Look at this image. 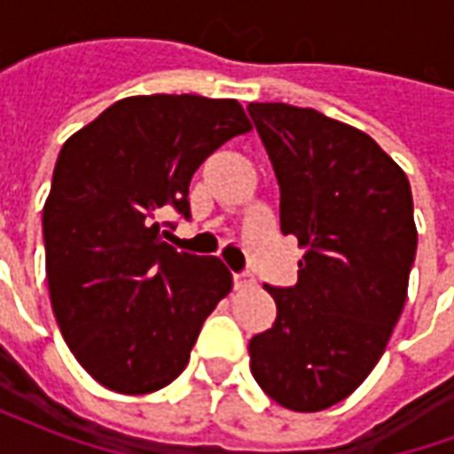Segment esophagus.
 <instances>
[{"label":"esophagus","mask_w":454,"mask_h":454,"mask_svg":"<svg viewBox=\"0 0 454 454\" xmlns=\"http://www.w3.org/2000/svg\"><path fill=\"white\" fill-rule=\"evenodd\" d=\"M233 285H236V289H247V286L255 285V277H253V272L243 270V272L233 275Z\"/></svg>","instance_id":"obj_1"}]
</instances>
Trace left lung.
<instances>
[{
    "label": "left lung",
    "mask_w": 454,
    "mask_h": 454,
    "mask_svg": "<svg viewBox=\"0 0 454 454\" xmlns=\"http://www.w3.org/2000/svg\"><path fill=\"white\" fill-rule=\"evenodd\" d=\"M279 182V223L306 247L294 286H270L277 318L250 338V372L301 413L333 406L374 370L399 321L416 257L403 169L348 123L289 104H250Z\"/></svg>",
    "instance_id": "8db88e82"
}]
</instances>
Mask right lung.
<instances>
[{
    "instance_id": "add662e5",
    "label": "right lung",
    "mask_w": 454,
    "mask_h": 454,
    "mask_svg": "<svg viewBox=\"0 0 454 454\" xmlns=\"http://www.w3.org/2000/svg\"><path fill=\"white\" fill-rule=\"evenodd\" d=\"M247 130L236 99L150 94L112 104L60 150L43 207L48 292L67 348L106 389L150 394L177 380L231 292L228 267L177 253L160 218H192L199 165Z\"/></svg>"
}]
</instances>
